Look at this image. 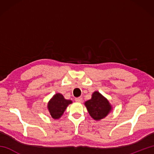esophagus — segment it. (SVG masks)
Returning a JSON list of instances; mask_svg holds the SVG:
<instances>
[{
  "label": "esophagus",
  "mask_w": 154,
  "mask_h": 154,
  "mask_svg": "<svg viewBox=\"0 0 154 154\" xmlns=\"http://www.w3.org/2000/svg\"><path fill=\"white\" fill-rule=\"evenodd\" d=\"M75 101H76V102H78V103H81L82 102V100H83V99L81 97H77V98H75Z\"/></svg>",
  "instance_id": "34e87169"
}]
</instances>
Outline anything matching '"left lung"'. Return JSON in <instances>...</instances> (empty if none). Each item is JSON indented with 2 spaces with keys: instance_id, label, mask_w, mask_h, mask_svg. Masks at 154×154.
Masks as SVG:
<instances>
[{
  "instance_id": "left-lung-1",
  "label": "left lung",
  "mask_w": 154,
  "mask_h": 154,
  "mask_svg": "<svg viewBox=\"0 0 154 154\" xmlns=\"http://www.w3.org/2000/svg\"><path fill=\"white\" fill-rule=\"evenodd\" d=\"M91 116L93 119L99 120L105 117L111 110L109 101L99 92H94L92 99L85 103Z\"/></svg>"
}]
</instances>
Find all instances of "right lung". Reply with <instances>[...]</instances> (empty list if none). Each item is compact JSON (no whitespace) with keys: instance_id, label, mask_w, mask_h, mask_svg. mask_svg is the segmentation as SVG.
<instances>
[{"instance_id":"1","label":"right lung","mask_w":154,"mask_h":154,"mask_svg":"<svg viewBox=\"0 0 154 154\" xmlns=\"http://www.w3.org/2000/svg\"><path fill=\"white\" fill-rule=\"evenodd\" d=\"M71 103V100L65 99L61 94H55L49 102L48 106L51 117L54 119H60L67 106Z\"/></svg>"}]
</instances>
